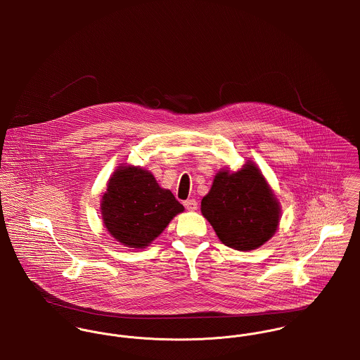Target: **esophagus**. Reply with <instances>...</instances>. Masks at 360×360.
I'll list each match as a JSON object with an SVG mask.
<instances>
[{"mask_svg":"<svg viewBox=\"0 0 360 360\" xmlns=\"http://www.w3.org/2000/svg\"><path fill=\"white\" fill-rule=\"evenodd\" d=\"M183 204L186 206V209H188V210H197V207H198V202L195 200H187Z\"/></svg>","mask_w":360,"mask_h":360,"instance_id":"1","label":"esophagus"}]
</instances>
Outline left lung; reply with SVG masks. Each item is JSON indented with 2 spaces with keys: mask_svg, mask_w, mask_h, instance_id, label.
Instances as JSON below:
<instances>
[{
  "mask_svg": "<svg viewBox=\"0 0 360 360\" xmlns=\"http://www.w3.org/2000/svg\"><path fill=\"white\" fill-rule=\"evenodd\" d=\"M201 212L219 240L237 251L263 245L280 221L278 200L252 162L234 173L220 170L201 201Z\"/></svg>",
  "mask_w": 360,
  "mask_h": 360,
  "instance_id": "8db88e82",
  "label": "left lung"
}]
</instances>
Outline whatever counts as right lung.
<instances>
[{
    "instance_id": "1",
    "label": "right lung",
    "mask_w": 360,
    "mask_h": 360,
    "mask_svg": "<svg viewBox=\"0 0 360 360\" xmlns=\"http://www.w3.org/2000/svg\"><path fill=\"white\" fill-rule=\"evenodd\" d=\"M184 210L174 195L160 188L154 174L137 166H120L109 179L101 201L109 234L129 248H146Z\"/></svg>"
}]
</instances>
